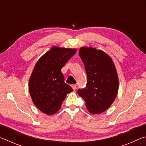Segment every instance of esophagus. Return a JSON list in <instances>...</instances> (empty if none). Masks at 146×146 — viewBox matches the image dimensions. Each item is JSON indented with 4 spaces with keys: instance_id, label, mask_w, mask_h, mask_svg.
Listing matches in <instances>:
<instances>
[{
    "instance_id": "1",
    "label": "esophagus",
    "mask_w": 146,
    "mask_h": 146,
    "mask_svg": "<svg viewBox=\"0 0 146 146\" xmlns=\"http://www.w3.org/2000/svg\"><path fill=\"white\" fill-rule=\"evenodd\" d=\"M71 87H72L73 90L74 91L76 90V84H73V85H71Z\"/></svg>"
}]
</instances>
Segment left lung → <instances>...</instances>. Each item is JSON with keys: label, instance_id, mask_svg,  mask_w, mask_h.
<instances>
[{"label": "left lung", "instance_id": "left-lung-1", "mask_svg": "<svg viewBox=\"0 0 146 146\" xmlns=\"http://www.w3.org/2000/svg\"><path fill=\"white\" fill-rule=\"evenodd\" d=\"M87 73L86 87L77 93L91 114H100L110 107L117 97L119 80L112 58L100 49L82 47L79 49Z\"/></svg>", "mask_w": 146, "mask_h": 146}]
</instances>
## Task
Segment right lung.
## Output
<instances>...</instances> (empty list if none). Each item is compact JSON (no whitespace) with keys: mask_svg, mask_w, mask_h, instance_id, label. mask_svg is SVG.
Segmentation results:
<instances>
[{"mask_svg":"<svg viewBox=\"0 0 146 146\" xmlns=\"http://www.w3.org/2000/svg\"><path fill=\"white\" fill-rule=\"evenodd\" d=\"M76 49L53 46L38 59L29 80V91L35 106L48 115L56 113L67 94L73 91L64 82L61 69Z\"/></svg>","mask_w":146,"mask_h":146,"instance_id":"1","label":"right lung"}]
</instances>
